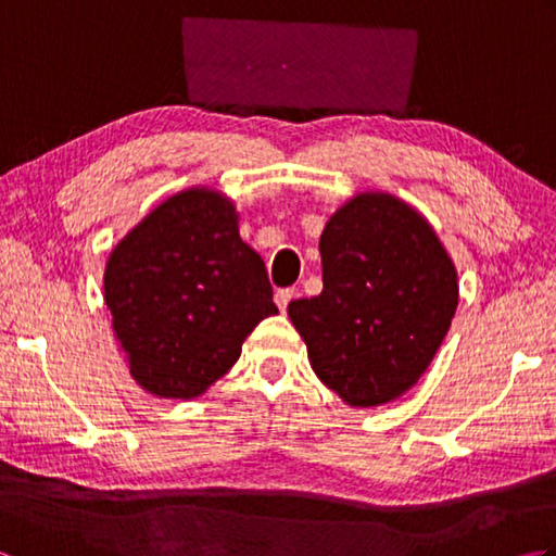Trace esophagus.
I'll return each instance as SVG.
<instances>
[{
	"label": "esophagus",
	"mask_w": 556,
	"mask_h": 556,
	"mask_svg": "<svg viewBox=\"0 0 556 556\" xmlns=\"http://www.w3.org/2000/svg\"><path fill=\"white\" fill-rule=\"evenodd\" d=\"M293 296H296V291H293V289H279V291L275 293V303L279 305L281 313L287 311V305H289V301H291Z\"/></svg>",
	"instance_id": "obj_1"
}]
</instances>
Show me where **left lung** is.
I'll return each mask as SVG.
<instances>
[{
	"instance_id": "left-lung-1",
	"label": "left lung",
	"mask_w": 556,
	"mask_h": 556,
	"mask_svg": "<svg viewBox=\"0 0 556 556\" xmlns=\"http://www.w3.org/2000/svg\"><path fill=\"white\" fill-rule=\"evenodd\" d=\"M323 293L289 303L315 375L349 406L399 399L428 370L458 305L452 257L416 210L361 193L320 236Z\"/></svg>"
}]
</instances>
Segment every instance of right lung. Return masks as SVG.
I'll return each instance as SVG.
<instances>
[{
    "label": "right lung",
    "instance_id": "1",
    "mask_svg": "<svg viewBox=\"0 0 556 556\" xmlns=\"http://www.w3.org/2000/svg\"><path fill=\"white\" fill-rule=\"evenodd\" d=\"M229 198L191 188L164 200L114 248L104 303L134 380L162 399H193L277 313L267 269L239 236Z\"/></svg>",
    "mask_w": 556,
    "mask_h": 556
}]
</instances>
